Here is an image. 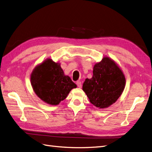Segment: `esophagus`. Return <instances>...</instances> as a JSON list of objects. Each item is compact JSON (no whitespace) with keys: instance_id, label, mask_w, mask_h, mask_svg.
Here are the masks:
<instances>
[{"instance_id":"1","label":"esophagus","mask_w":152,"mask_h":152,"mask_svg":"<svg viewBox=\"0 0 152 152\" xmlns=\"http://www.w3.org/2000/svg\"><path fill=\"white\" fill-rule=\"evenodd\" d=\"M76 84H77V86L78 87H79V88H81V87H82V84H81V82L80 81H77L76 82Z\"/></svg>"}]
</instances>
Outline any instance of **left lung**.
<instances>
[{"mask_svg": "<svg viewBox=\"0 0 152 152\" xmlns=\"http://www.w3.org/2000/svg\"><path fill=\"white\" fill-rule=\"evenodd\" d=\"M126 79L117 64L104 57L93 68V76L86 79L82 89L90 102L99 108H105L116 102L125 87Z\"/></svg>", "mask_w": 152, "mask_h": 152, "instance_id": "obj_1", "label": "left lung"}]
</instances>
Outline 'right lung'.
I'll use <instances>...</instances> for the list:
<instances>
[{
  "instance_id": "add662e5",
  "label": "right lung",
  "mask_w": 152,
  "mask_h": 152,
  "mask_svg": "<svg viewBox=\"0 0 152 152\" xmlns=\"http://www.w3.org/2000/svg\"><path fill=\"white\" fill-rule=\"evenodd\" d=\"M31 84L35 94L48 104L56 105L65 99L77 85L64 75L59 64L48 59L37 66L31 75Z\"/></svg>"
}]
</instances>
